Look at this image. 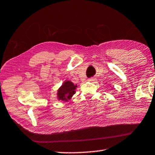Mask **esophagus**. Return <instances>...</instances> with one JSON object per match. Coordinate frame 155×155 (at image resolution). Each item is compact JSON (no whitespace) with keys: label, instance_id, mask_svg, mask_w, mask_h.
<instances>
[{"label":"esophagus","instance_id":"obj_1","mask_svg":"<svg viewBox=\"0 0 155 155\" xmlns=\"http://www.w3.org/2000/svg\"><path fill=\"white\" fill-rule=\"evenodd\" d=\"M95 80H96V78H88V81H90V82H93V81H95Z\"/></svg>","mask_w":155,"mask_h":155}]
</instances>
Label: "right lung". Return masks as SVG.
Segmentation results:
<instances>
[{
    "label": "right lung",
    "instance_id": "1",
    "mask_svg": "<svg viewBox=\"0 0 155 155\" xmlns=\"http://www.w3.org/2000/svg\"><path fill=\"white\" fill-rule=\"evenodd\" d=\"M77 86L74 85L70 81H67L63 84L58 91V99L62 101H67L75 93Z\"/></svg>",
    "mask_w": 155,
    "mask_h": 155
}]
</instances>
